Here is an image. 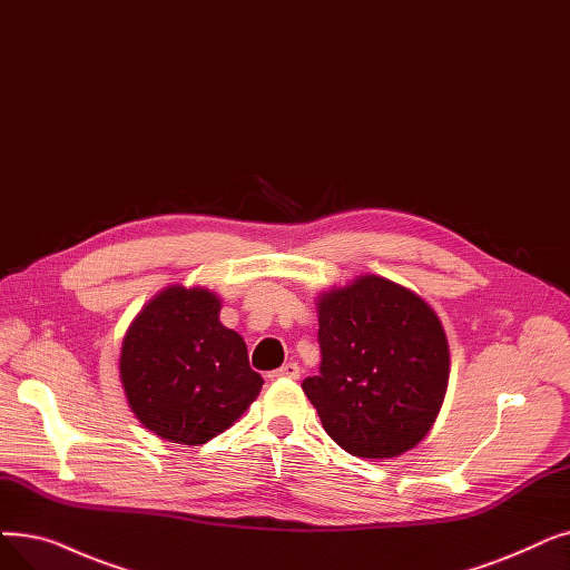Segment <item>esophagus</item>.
Here are the masks:
<instances>
[{
    "label": "esophagus",
    "mask_w": 570,
    "mask_h": 570,
    "mask_svg": "<svg viewBox=\"0 0 570 570\" xmlns=\"http://www.w3.org/2000/svg\"><path fill=\"white\" fill-rule=\"evenodd\" d=\"M267 377L269 380H298L301 377V367H298V363H286L279 370H275V373H269Z\"/></svg>",
    "instance_id": "esophagus-1"
}]
</instances>
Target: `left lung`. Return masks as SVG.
<instances>
[{"label": "left lung", "instance_id": "1", "mask_svg": "<svg viewBox=\"0 0 570 570\" xmlns=\"http://www.w3.org/2000/svg\"><path fill=\"white\" fill-rule=\"evenodd\" d=\"M318 375L303 382L344 452L393 459L435 424L450 382V344L433 307L401 284L361 275L316 301Z\"/></svg>", "mask_w": 570, "mask_h": 570}]
</instances>
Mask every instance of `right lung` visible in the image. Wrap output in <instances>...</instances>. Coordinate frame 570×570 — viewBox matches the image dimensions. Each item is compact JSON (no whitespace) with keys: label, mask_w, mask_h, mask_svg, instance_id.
<instances>
[{"label":"right lung","mask_w":570,"mask_h":570,"mask_svg":"<svg viewBox=\"0 0 570 570\" xmlns=\"http://www.w3.org/2000/svg\"><path fill=\"white\" fill-rule=\"evenodd\" d=\"M203 286H167L122 337L120 382L139 422L163 440L205 444L230 429L261 393L242 335L218 321Z\"/></svg>","instance_id":"right-lung-1"}]
</instances>
